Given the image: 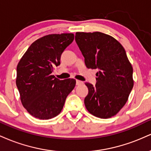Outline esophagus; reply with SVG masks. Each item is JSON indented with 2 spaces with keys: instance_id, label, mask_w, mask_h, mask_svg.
Masks as SVG:
<instances>
[{
  "instance_id": "obj_1",
  "label": "esophagus",
  "mask_w": 151,
  "mask_h": 151,
  "mask_svg": "<svg viewBox=\"0 0 151 151\" xmlns=\"http://www.w3.org/2000/svg\"><path fill=\"white\" fill-rule=\"evenodd\" d=\"M83 81H80V80H77L76 81V84H77V85H81V84H83Z\"/></svg>"
}]
</instances>
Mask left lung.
Here are the masks:
<instances>
[{
  "label": "left lung",
  "mask_w": 151,
  "mask_h": 151,
  "mask_svg": "<svg viewBox=\"0 0 151 151\" xmlns=\"http://www.w3.org/2000/svg\"><path fill=\"white\" fill-rule=\"evenodd\" d=\"M75 40L86 67L99 69L96 85L85 83L89 89L84 99L86 109L100 119L114 116L126 104L133 86V67L124 47L100 32H77Z\"/></svg>",
  "instance_id": "obj_1"
}]
</instances>
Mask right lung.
Returning <instances> with one entry per match:
<instances>
[{
	"label": "right lung",
	"mask_w": 151,
	"mask_h": 151,
	"mask_svg": "<svg viewBox=\"0 0 151 151\" xmlns=\"http://www.w3.org/2000/svg\"><path fill=\"white\" fill-rule=\"evenodd\" d=\"M74 36L73 33L43 36L31 44L19 61L16 85L22 106L32 116L43 120L57 116L74 89L75 79L60 80L52 75Z\"/></svg>",
	"instance_id": "right-lung-1"
}]
</instances>
